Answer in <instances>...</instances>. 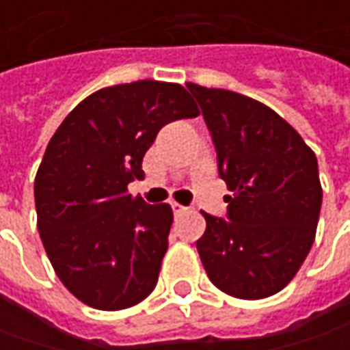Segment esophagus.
Segmentation results:
<instances>
[{"label": "esophagus", "mask_w": 350, "mask_h": 350, "mask_svg": "<svg viewBox=\"0 0 350 350\" xmlns=\"http://www.w3.org/2000/svg\"><path fill=\"white\" fill-rule=\"evenodd\" d=\"M171 208H173V214H175V216H179V214H183V212H187V206H183V204H179V202H173V204H171Z\"/></svg>", "instance_id": "esophagus-1"}]
</instances>
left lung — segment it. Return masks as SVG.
<instances>
[{
    "mask_svg": "<svg viewBox=\"0 0 350 350\" xmlns=\"http://www.w3.org/2000/svg\"><path fill=\"white\" fill-rule=\"evenodd\" d=\"M218 152L228 218L202 212L206 232L196 241L216 288L261 300L284 288L316 239L321 210L317 159L280 115L251 97L187 83Z\"/></svg>",
    "mask_w": 350,
    "mask_h": 350,
    "instance_id": "1",
    "label": "left lung"
}]
</instances>
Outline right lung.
I'll return each mask as SVG.
<instances>
[{
	"label": "right lung",
	"mask_w": 350,
	"mask_h": 350,
	"mask_svg": "<svg viewBox=\"0 0 350 350\" xmlns=\"http://www.w3.org/2000/svg\"><path fill=\"white\" fill-rule=\"evenodd\" d=\"M200 111L179 83L140 79L91 93L64 118L34 177L36 228L79 302L126 310L152 294L173 224L169 204L128 195L159 128Z\"/></svg>",
	"instance_id": "obj_1"
}]
</instances>
